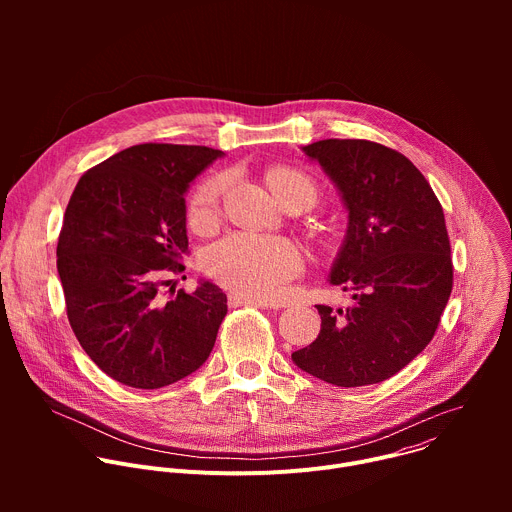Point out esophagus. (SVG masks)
Masks as SVG:
<instances>
[{
    "mask_svg": "<svg viewBox=\"0 0 512 512\" xmlns=\"http://www.w3.org/2000/svg\"><path fill=\"white\" fill-rule=\"evenodd\" d=\"M229 306L237 308V306H255V308H277L265 300H255V298H249V296H243V294H231L229 296Z\"/></svg>",
    "mask_w": 512,
    "mask_h": 512,
    "instance_id": "34e87169",
    "label": "esophagus"
}]
</instances>
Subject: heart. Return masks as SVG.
Listing matches in <instances>:
<instances>
[{
  "instance_id": "obj_1",
  "label": "heart",
  "mask_w": 512,
  "mask_h": 512,
  "mask_svg": "<svg viewBox=\"0 0 512 512\" xmlns=\"http://www.w3.org/2000/svg\"><path fill=\"white\" fill-rule=\"evenodd\" d=\"M273 194L281 200L294 190H310L316 196L314 182L294 170H273L267 176ZM227 178L218 176L204 182L192 196L190 223L196 229L212 225L221 212V198ZM304 257L300 247L285 237L237 233L208 249L204 257L206 271L223 285L257 300H275L283 294L285 283L302 271Z\"/></svg>"
}]
</instances>
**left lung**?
Returning a JSON list of instances; mask_svg holds the SVG:
<instances>
[{
    "label": "left lung",
    "instance_id": "obj_1",
    "mask_svg": "<svg viewBox=\"0 0 512 512\" xmlns=\"http://www.w3.org/2000/svg\"><path fill=\"white\" fill-rule=\"evenodd\" d=\"M302 152L322 166L348 212L328 281L354 302L344 312L316 306L320 334L291 360L336 387L375 385L429 344L450 300L444 210L423 174L381 143L322 139Z\"/></svg>",
    "mask_w": 512,
    "mask_h": 512
}]
</instances>
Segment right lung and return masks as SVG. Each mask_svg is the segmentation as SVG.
<instances>
[{
  "label": "right lung",
  "instance_id": "add662e5",
  "mask_svg": "<svg viewBox=\"0 0 512 512\" xmlns=\"http://www.w3.org/2000/svg\"><path fill=\"white\" fill-rule=\"evenodd\" d=\"M225 152L139 143L91 168L72 192L56 247L72 332L121 385L160 389L198 371L227 316L225 291L162 294L188 255L186 192Z\"/></svg>",
  "mask_w": 512,
  "mask_h": 512
}]
</instances>
